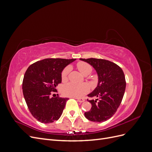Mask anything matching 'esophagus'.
Masks as SVG:
<instances>
[{
  "instance_id": "1",
  "label": "esophagus",
  "mask_w": 152,
  "mask_h": 152,
  "mask_svg": "<svg viewBox=\"0 0 152 152\" xmlns=\"http://www.w3.org/2000/svg\"><path fill=\"white\" fill-rule=\"evenodd\" d=\"M77 99V101L79 102H80V103H82V102H84V101H85V99H84V98H76Z\"/></svg>"
}]
</instances>
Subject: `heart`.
Listing matches in <instances>:
<instances>
[{
    "instance_id": "1",
    "label": "heart",
    "mask_w": 152,
    "mask_h": 152,
    "mask_svg": "<svg viewBox=\"0 0 152 152\" xmlns=\"http://www.w3.org/2000/svg\"><path fill=\"white\" fill-rule=\"evenodd\" d=\"M77 66L79 71L84 75L89 74L93 70L91 65L86 62H78L77 63ZM70 71L71 67L70 66H67L63 69L61 72V79L63 81H66L68 79L69 73ZM89 90V86L87 84H78L73 83V82H70L64 85L62 87L63 94L72 98H81L88 93Z\"/></svg>"
}]
</instances>
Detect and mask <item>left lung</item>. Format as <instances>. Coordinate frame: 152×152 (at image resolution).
I'll use <instances>...</instances> for the list:
<instances>
[{
	"instance_id": "left-lung-1",
	"label": "left lung",
	"mask_w": 152,
	"mask_h": 152,
	"mask_svg": "<svg viewBox=\"0 0 152 152\" xmlns=\"http://www.w3.org/2000/svg\"><path fill=\"white\" fill-rule=\"evenodd\" d=\"M88 63L97 72L98 84L88 97L96 99L87 100L92 107L84 113L89 121L102 122L108 120L115 113L125 92L126 82L122 68L117 64L103 59L80 58Z\"/></svg>"
}]
</instances>
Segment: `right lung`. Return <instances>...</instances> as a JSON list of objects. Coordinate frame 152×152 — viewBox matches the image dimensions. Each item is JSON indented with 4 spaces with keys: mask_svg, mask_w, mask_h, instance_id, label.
Instances as JSON below:
<instances>
[{
    "mask_svg": "<svg viewBox=\"0 0 152 152\" xmlns=\"http://www.w3.org/2000/svg\"><path fill=\"white\" fill-rule=\"evenodd\" d=\"M75 59L47 58L37 61L27 68L22 89L30 113L38 121L51 123L61 117L66 101L59 96L50 98L56 87L61 83V72Z\"/></svg>",
    "mask_w": 152,
    "mask_h": 152,
    "instance_id": "1",
    "label": "right lung"
}]
</instances>
